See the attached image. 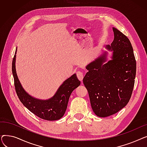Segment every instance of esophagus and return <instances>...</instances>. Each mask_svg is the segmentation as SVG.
Masks as SVG:
<instances>
[{"label": "esophagus", "instance_id": "1", "mask_svg": "<svg viewBox=\"0 0 147 147\" xmlns=\"http://www.w3.org/2000/svg\"><path fill=\"white\" fill-rule=\"evenodd\" d=\"M76 74H77V77H78V79L80 80V81H82L83 80V73L81 72V71H78L76 73Z\"/></svg>", "mask_w": 147, "mask_h": 147}]
</instances>
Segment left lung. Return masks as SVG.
Instances as JSON below:
<instances>
[{"label":"left lung","mask_w":147,"mask_h":147,"mask_svg":"<svg viewBox=\"0 0 147 147\" xmlns=\"http://www.w3.org/2000/svg\"><path fill=\"white\" fill-rule=\"evenodd\" d=\"M114 40L105 48L108 52L86 67L88 72L83 82L88 91L92 109L98 117H106L119 112L129 102L134 86L136 64L129 38L113 27Z\"/></svg>","instance_id":"1"}]
</instances>
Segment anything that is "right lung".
<instances>
[{
  "mask_svg": "<svg viewBox=\"0 0 147 147\" xmlns=\"http://www.w3.org/2000/svg\"><path fill=\"white\" fill-rule=\"evenodd\" d=\"M17 51V48L12 61V71L15 90L20 101L29 111L42 119L49 121L60 119L65 114L72 92L80 84L76 74L65 80L52 98L46 100L36 98L24 89L18 78L15 68Z\"/></svg>",
  "mask_w": 147,
  "mask_h": 147,
  "instance_id": "obj_1",
  "label": "right lung"
}]
</instances>
